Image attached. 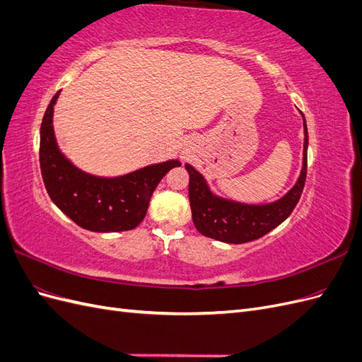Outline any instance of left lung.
Segmentation results:
<instances>
[{
  "label": "left lung",
  "instance_id": "8db88e82",
  "mask_svg": "<svg viewBox=\"0 0 362 362\" xmlns=\"http://www.w3.org/2000/svg\"><path fill=\"white\" fill-rule=\"evenodd\" d=\"M302 115V113H300ZM303 119V157L298 181L282 198L267 204H245L216 194L204 175L185 163L189 172V199L193 223L205 235L229 245H242L257 240L281 225L298 205L306 178L308 129Z\"/></svg>",
  "mask_w": 362,
  "mask_h": 362
}]
</instances>
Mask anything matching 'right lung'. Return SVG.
<instances>
[{"label":"right lung","instance_id":"obj_1","mask_svg":"<svg viewBox=\"0 0 362 362\" xmlns=\"http://www.w3.org/2000/svg\"><path fill=\"white\" fill-rule=\"evenodd\" d=\"M52 96L40 125V172L51 201L76 225L92 233H120L144 221L151 196L178 160L149 164L119 177H98L76 168L60 151L52 127Z\"/></svg>","mask_w":362,"mask_h":362}]
</instances>
